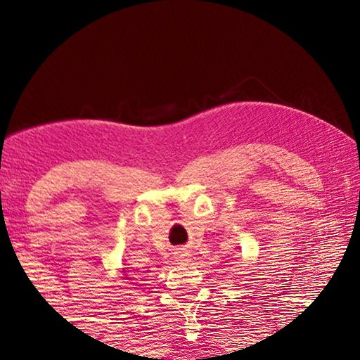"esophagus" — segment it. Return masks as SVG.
Here are the masks:
<instances>
[{
  "label": "esophagus",
  "mask_w": 360,
  "mask_h": 360,
  "mask_svg": "<svg viewBox=\"0 0 360 360\" xmlns=\"http://www.w3.org/2000/svg\"><path fill=\"white\" fill-rule=\"evenodd\" d=\"M179 260H181V262H188V255H186V254H180V255H179Z\"/></svg>",
  "instance_id": "esophagus-1"
}]
</instances>
